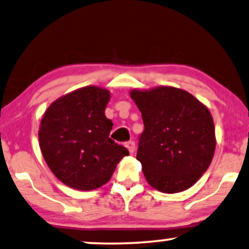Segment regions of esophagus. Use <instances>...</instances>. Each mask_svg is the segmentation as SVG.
<instances>
[{
    "label": "esophagus",
    "mask_w": 249,
    "mask_h": 249,
    "mask_svg": "<svg viewBox=\"0 0 249 249\" xmlns=\"http://www.w3.org/2000/svg\"><path fill=\"white\" fill-rule=\"evenodd\" d=\"M126 148H127V150L130 151V154H133L134 152V150H135V142L134 141H128V142H126Z\"/></svg>",
    "instance_id": "obj_1"
}]
</instances>
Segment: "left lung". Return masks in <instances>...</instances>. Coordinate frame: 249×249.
I'll use <instances>...</instances> for the list:
<instances>
[{"label": "left lung", "instance_id": "8db88e82", "mask_svg": "<svg viewBox=\"0 0 249 249\" xmlns=\"http://www.w3.org/2000/svg\"><path fill=\"white\" fill-rule=\"evenodd\" d=\"M130 94L144 125L137 159L148 183L165 194L187 190L213 159L216 140L210 110L189 92L172 86Z\"/></svg>", "mask_w": 249, "mask_h": 249}]
</instances>
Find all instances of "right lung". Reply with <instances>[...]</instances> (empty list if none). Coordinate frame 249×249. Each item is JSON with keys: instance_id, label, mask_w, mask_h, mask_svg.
Instances as JSON below:
<instances>
[{"instance_id": "1", "label": "right lung", "mask_w": 249, "mask_h": 249, "mask_svg": "<svg viewBox=\"0 0 249 249\" xmlns=\"http://www.w3.org/2000/svg\"><path fill=\"white\" fill-rule=\"evenodd\" d=\"M110 93L86 86L59 98L46 109L38 132L39 148L53 174L76 190H93L110 180L128 150L109 138L105 115Z\"/></svg>"}]
</instances>
